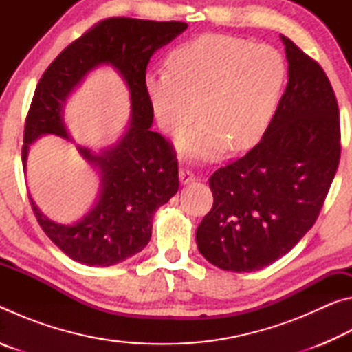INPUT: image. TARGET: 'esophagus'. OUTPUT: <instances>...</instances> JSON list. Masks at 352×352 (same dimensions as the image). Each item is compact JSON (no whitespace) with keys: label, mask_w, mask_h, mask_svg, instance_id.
<instances>
[{"label":"esophagus","mask_w":352,"mask_h":352,"mask_svg":"<svg viewBox=\"0 0 352 352\" xmlns=\"http://www.w3.org/2000/svg\"><path fill=\"white\" fill-rule=\"evenodd\" d=\"M180 182L183 184L192 183V182H195V175L190 170H188V169H182L180 170Z\"/></svg>","instance_id":"obj_1"}]
</instances>
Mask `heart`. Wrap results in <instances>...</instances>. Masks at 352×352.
<instances>
[{
    "label": "heart",
    "mask_w": 352,
    "mask_h": 352,
    "mask_svg": "<svg viewBox=\"0 0 352 352\" xmlns=\"http://www.w3.org/2000/svg\"><path fill=\"white\" fill-rule=\"evenodd\" d=\"M168 68L148 71L147 98L164 132L178 133L200 113L205 118L180 136L182 152L214 160L254 146L275 116L285 80L283 56L269 45L205 34L177 46Z\"/></svg>",
    "instance_id": "b5f03b06"
}]
</instances>
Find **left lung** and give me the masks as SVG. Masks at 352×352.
<instances>
[{
  "label": "left lung",
  "mask_w": 352,
  "mask_h": 352,
  "mask_svg": "<svg viewBox=\"0 0 352 352\" xmlns=\"http://www.w3.org/2000/svg\"><path fill=\"white\" fill-rule=\"evenodd\" d=\"M289 82L262 140L210 178L214 204L195 239L212 265L254 272L312 228L340 162V116L323 68L281 35Z\"/></svg>",
  "instance_id": "left-lung-1"
}]
</instances>
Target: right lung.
<instances>
[{
    "instance_id": "obj_1",
    "label": "right lung",
    "mask_w": 352,
    "mask_h": 352,
    "mask_svg": "<svg viewBox=\"0 0 352 352\" xmlns=\"http://www.w3.org/2000/svg\"><path fill=\"white\" fill-rule=\"evenodd\" d=\"M188 28L182 21H152L113 16L99 21L58 54L41 76L28 111L23 138V168L28 148L43 135L68 140L63 107L69 93L99 65H111L124 77L132 100L130 127L115 146L82 157L100 174L99 199L74 225L45 217L29 197L46 236L85 265L109 267L140 253L152 236V217L178 190V162L174 146L151 130L153 109L144 88L148 60Z\"/></svg>"
}]
</instances>
